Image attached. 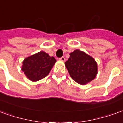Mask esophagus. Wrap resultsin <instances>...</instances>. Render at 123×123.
<instances>
[{
    "instance_id": "1",
    "label": "esophagus",
    "mask_w": 123,
    "mask_h": 123,
    "mask_svg": "<svg viewBox=\"0 0 123 123\" xmlns=\"http://www.w3.org/2000/svg\"><path fill=\"white\" fill-rule=\"evenodd\" d=\"M59 60H60V61H62V62H64L65 61V58H64V56H62L61 58H60V59H59Z\"/></svg>"
}]
</instances>
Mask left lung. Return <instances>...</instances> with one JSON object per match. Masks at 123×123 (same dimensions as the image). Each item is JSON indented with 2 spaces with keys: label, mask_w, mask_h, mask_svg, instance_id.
I'll return each mask as SVG.
<instances>
[{
  "label": "left lung",
  "mask_w": 123,
  "mask_h": 123,
  "mask_svg": "<svg viewBox=\"0 0 123 123\" xmlns=\"http://www.w3.org/2000/svg\"><path fill=\"white\" fill-rule=\"evenodd\" d=\"M65 66L72 80L80 85L90 82L98 74V64L95 59L78 49L70 53Z\"/></svg>",
  "instance_id": "left-lung-1"
}]
</instances>
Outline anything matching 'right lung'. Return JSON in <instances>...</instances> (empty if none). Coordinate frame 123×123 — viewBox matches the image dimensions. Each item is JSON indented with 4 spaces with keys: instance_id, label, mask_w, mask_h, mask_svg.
I'll return each instance as SVG.
<instances>
[{
    "instance_id": "obj_1",
    "label": "right lung",
    "mask_w": 123,
    "mask_h": 123,
    "mask_svg": "<svg viewBox=\"0 0 123 123\" xmlns=\"http://www.w3.org/2000/svg\"><path fill=\"white\" fill-rule=\"evenodd\" d=\"M56 60L44 51L32 55L22 62V70L31 82H37L46 77L56 63Z\"/></svg>"
}]
</instances>
